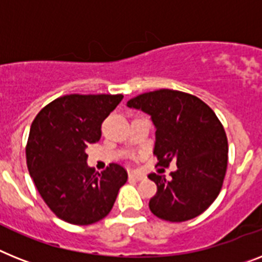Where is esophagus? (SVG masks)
<instances>
[{
    "mask_svg": "<svg viewBox=\"0 0 262 262\" xmlns=\"http://www.w3.org/2000/svg\"><path fill=\"white\" fill-rule=\"evenodd\" d=\"M129 179H134V181H142V179H144L146 177H144L143 174H139V172H131V174L128 175Z\"/></svg>",
    "mask_w": 262,
    "mask_h": 262,
    "instance_id": "obj_1",
    "label": "esophagus"
}]
</instances>
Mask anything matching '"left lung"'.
I'll list each match as a JSON object with an SVG mask.
<instances>
[{
    "instance_id": "obj_1",
    "label": "left lung",
    "mask_w": 262,
    "mask_h": 262,
    "mask_svg": "<svg viewBox=\"0 0 262 262\" xmlns=\"http://www.w3.org/2000/svg\"><path fill=\"white\" fill-rule=\"evenodd\" d=\"M127 105L151 115L158 166L177 163L170 179L148 174L158 187L150 210L170 222L198 217L218 196L228 168V138L220 119L200 97L174 90L146 92Z\"/></svg>"
}]
</instances>
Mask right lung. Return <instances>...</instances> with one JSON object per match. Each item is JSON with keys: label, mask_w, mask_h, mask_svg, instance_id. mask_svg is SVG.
Returning <instances> with one entry per match:
<instances>
[{"label": "right lung", "mask_w": 262, "mask_h": 262, "mask_svg": "<svg viewBox=\"0 0 262 262\" xmlns=\"http://www.w3.org/2000/svg\"><path fill=\"white\" fill-rule=\"evenodd\" d=\"M123 95H66L45 105L30 126L25 147L29 174L47 206L60 220L91 225L107 217L124 167L111 163L99 174L87 166L85 148L99 142L101 123Z\"/></svg>", "instance_id": "1"}]
</instances>
